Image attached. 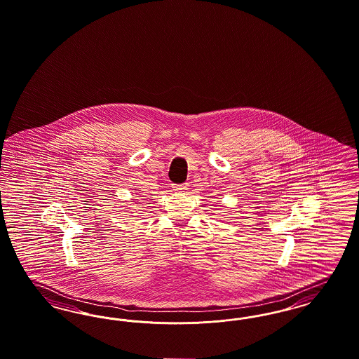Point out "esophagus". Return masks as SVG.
Instances as JSON below:
<instances>
[{
	"label": "esophagus",
	"mask_w": 359,
	"mask_h": 359,
	"mask_svg": "<svg viewBox=\"0 0 359 359\" xmlns=\"http://www.w3.org/2000/svg\"><path fill=\"white\" fill-rule=\"evenodd\" d=\"M189 189V184H182V185H173L174 191H185Z\"/></svg>",
	"instance_id": "esophagus-1"
}]
</instances>
